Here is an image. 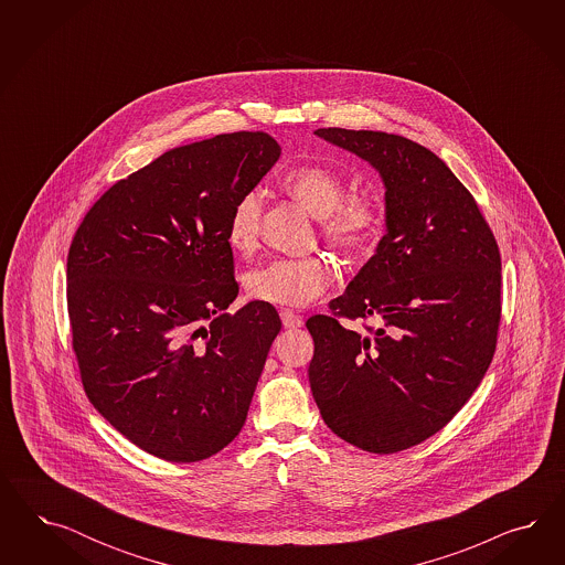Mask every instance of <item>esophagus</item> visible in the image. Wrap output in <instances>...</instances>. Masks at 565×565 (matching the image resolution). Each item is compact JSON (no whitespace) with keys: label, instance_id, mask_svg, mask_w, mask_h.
Instances as JSON below:
<instances>
[{"label":"esophagus","instance_id":"34e87169","mask_svg":"<svg viewBox=\"0 0 565 565\" xmlns=\"http://www.w3.org/2000/svg\"><path fill=\"white\" fill-rule=\"evenodd\" d=\"M279 315H281V323H284V327H288V329H298V327H302V317H300V315H296L294 310H281Z\"/></svg>","mask_w":565,"mask_h":565}]
</instances>
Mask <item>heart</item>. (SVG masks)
<instances>
[{"label": "heart", "mask_w": 565, "mask_h": 565, "mask_svg": "<svg viewBox=\"0 0 565 565\" xmlns=\"http://www.w3.org/2000/svg\"><path fill=\"white\" fill-rule=\"evenodd\" d=\"M284 189L319 217L321 236L340 253L362 255L376 246L387 227V205L373 190L348 192L340 171L321 163H302L284 173ZM263 196L248 190L230 209L227 246L246 255L255 250L260 234ZM335 281V267L323 255L281 257L253 267L244 275L246 294L274 307H302L326 294Z\"/></svg>", "instance_id": "heart-1"}]
</instances>
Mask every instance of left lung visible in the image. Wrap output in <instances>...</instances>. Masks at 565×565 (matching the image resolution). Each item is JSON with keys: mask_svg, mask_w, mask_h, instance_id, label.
Instances as JSON below:
<instances>
[{"mask_svg": "<svg viewBox=\"0 0 565 565\" xmlns=\"http://www.w3.org/2000/svg\"><path fill=\"white\" fill-rule=\"evenodd\" d=\"M385 182L387 234L315 340L310 390L327 427L371 454L423 444L462 411L495 354L501 255L470 190L411 138L319 128ZM375 316L359 334L341 319Z\"/></svg>", "mask_w": 565, "mask_h": 565, "instance_id": "left-lung-1", "label": "left lung"}]
</instances>
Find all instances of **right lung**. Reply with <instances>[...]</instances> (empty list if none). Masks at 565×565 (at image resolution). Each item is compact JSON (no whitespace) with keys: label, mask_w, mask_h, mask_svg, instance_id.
<instances>
[{"label":"right lung","mask_w":565,"mask_h":565,"mask_svg":"<svg viewBox=\"0 0 565 565\" xmlns=\"http://www.w3.org/2000/svg\"><path fill=\"white\" fill-rule=\"evenodd\" d=\"M267 132L170 149L88 209L68 253L72 348L88 402L166 462H199L244 427L275 335L271 305L238 296L230 209L274 168Z\"/></svg>","instance_id":"add662e5"}]
</instances>
